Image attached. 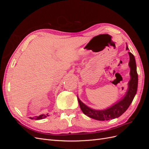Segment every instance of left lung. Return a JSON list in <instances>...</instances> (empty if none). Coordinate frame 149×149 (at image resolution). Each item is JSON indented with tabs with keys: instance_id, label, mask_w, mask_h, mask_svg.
Here are the masks:
<instances>
[{
	"instance_id": "obj_1",
	"label": "left lung",
	"mask_w": 149,
	"mask_h": 149,
	"mask_svg": "<svg viewBox=\"0 0 149 149\" xmlns=\"http://www.w3.org/2000/svg\"><path fill=\"white\" fill-rule=\"evenodd\" d=\"M126 49H128V47L126 48ZM129 54L130 56L129 65L130 68V79L129 82L128 90L124 98L106 109L94 110L86 106L78 97L81 109L85 115L98 120H108L119 118L128 109L137 93L138 86V74L137 73L136 60L133 54L130 52H129Z\"/></svg>"
}]
</instances>
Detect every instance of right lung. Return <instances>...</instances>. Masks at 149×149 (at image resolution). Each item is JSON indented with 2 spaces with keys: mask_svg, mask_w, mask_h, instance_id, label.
Instances as JSON below:
<instances>
[{
  "mask_svg": "<svg viewBox=\"0 0 149 149\" xmlns=\"http://www.w3.org/2000/svg\"><path fill=\"white\" fill-rule=\"evenodd\" d=\"M49 115L47 114H41L40 116H37L35 117V118H30V119H35V120H40V119H44L47 118V116H48Z\"/></svg>",
  "mask_w": 149,
  "mask_h": 149,
  "instance_id": "right-lung-1",
  "label": "right lung"
}]
</instances>
